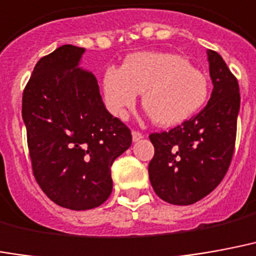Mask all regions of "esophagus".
Listing matches in <instances>:
<instances>
[{
    "instance_id": "obj_1",
    "label": "esophagus",
    "mask_w": 256,
    "mask_h": 256,
    "mask_svg": "<svg viewBox=\"0 0 256 256\" xmlns=\"http://www.w3.org/2000/svg\"><path fill=\"white\" fill-rule=\"evenodd\" d=\"M132 136H133V141H140V140L144 137V134L140 133L138 130H133V132H132Z\"/></svg>"
}]
</instances>
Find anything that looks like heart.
I'll return each instance as SVG.
<instances>
[{
    "mask_svg": "<svg viewBox=\"0 0 256 256\" xmlns=\"http://www.w3.org/2000/svg\"><path fill=\"white\" fill-rule=\"evenodd\" d=\"M104 94L112 112L123 116L142 94V108L160 126H175L196 114L206 102L205 74L172 52H138L122 69L108 68Z\"/></svg>",
    "mask_w": 256,
    "mask_h": 256,
    "instance_id": "obj_1",
    "label": "heart"
}]
</instances>
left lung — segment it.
I'll return each instance as SVG.
<instances>
[{
  "label": "left lung",
  "mask_w": 256,
  "mask_h": 256,
  "mask_svg": "<svg viewBox=\"0 0 256 256\" xmlns=\"http://www.w3.org/2000/svg\"><path fill=\"white\" fill-rule=\"evenodd\" d=\"M213 92L206 107L168 132L149 136L154 156L148 171L153 190L172 205L209 196L226 175L236 142L239 82L218 52L208 51Z\"/></svg>",
  "instance_id": "8db88e82"
}]
</instances>
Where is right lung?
Returning a JSON list of instances; mask_svg holds the SVG:
<instances>
[{"label": "right lung", "instance_id": "right-lung-1", "mask_svg": "<svg viewBox=\"0 0 256 256\" xmlns=\"http://www.w3.org/2000/svg\"><path fill=\"white\" fill-rule=\"evenodd\" d=\"M84 52L72 44L38 60L24 92L32 172L54 204L98 208L112 191L111 166L132 145V132L106 110L94 76L77 68Z\"/></svg>", "mask_w": 256, "mask_h": 256}]
</instances>
